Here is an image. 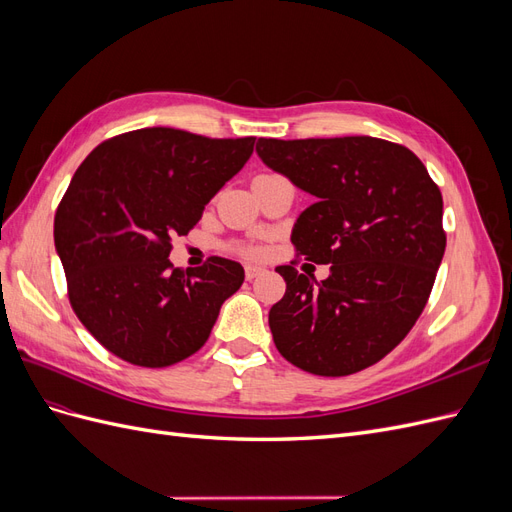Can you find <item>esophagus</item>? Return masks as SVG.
<instances>
[{"instance_id":"34e87169","label":"esophagus","mask_w":512,"mask_h":512,"mask_svg":"<svg viewBox=\"0 0 512 512\" xmlns=\"http://www.w3.org/2000/svg\"><path fill=\"white\" fill-rule=\"evenodd\" d=\"M265 273V269L262 267H256V265H245V280L247 282H252V280H256L258 275H262Z\"/></svg>"}]
</instances>
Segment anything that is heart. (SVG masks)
I'll return each mask as SVG.
<instances>
[{"label":"heart","mask_w":512,"mask_h":512,"mask_svg":"<svg viewBox=\"0 0 512 512\" xmlns=\"http://www.w3.org/2000/svg\"><path fill=\"white\" fill-rule=\"evenodd\" d=\"M241 252L247 254V256H262V247L260 245H247V247H243Z\"/></svg>","instance_id":"obj_1"}]
</instances>
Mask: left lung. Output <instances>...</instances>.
I'll list each match as a JSON object with an SVG mask.
<instances>
[{"label":"left lung","instance_id":"left-lung-1","mask_svg":"<svg viewBox=\"0 0 512 512\" xmlns=\"http://www.w3.org/2000/svg\"><path fill=\"white\" fill-rule=\"evenodd\" d=\"M258 158L316 200L290 241L316 265L275 271L286 294L269 312L286 361L316 376H350L378 363L421 316L444 256L442 194L404 145L374 136L258 138Z\"/></svg>","mask_w":512,"mask_h":512}]
</instances>
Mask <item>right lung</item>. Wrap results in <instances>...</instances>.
I'll return each instance as SVG.
<instances>
[{
    "label": "right lung",
    "mask_w": 512,
    "mask_h": 512,
    "mask_svg": "<svg viewBox=\"0 0 512 512\" xmlns=\"http://www.w3.org/2000/svg\"><path fill=\"white\" fill-rule=\"evenodd\" d=\"M254 136L143 128L108 138L76 170L55 213L74 314L119 359L168 367L203 348L243 284L235 260L181 271L168 260L254 151Z\"/></svg>",
    "instance_id": "right-lung-1"
}]
</instances>
